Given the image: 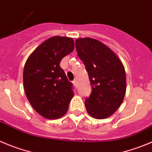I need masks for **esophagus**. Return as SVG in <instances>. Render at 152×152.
<instances>
[{
  "instance_id": "1",
  "label": "esophagus",
  "mask_w": 152,
  "mask_h": 152,
  "mask_svg": "<svg viewBox=\"0 0 152 152\" xmlns=\"http://www.w3.org/2000/svg\"><path fill=\"white\" fill-rule=\"evenodd\" d=\"M73 84H74V86H75V88H77V80H73Z\"/></svg>"
}]
</instances>
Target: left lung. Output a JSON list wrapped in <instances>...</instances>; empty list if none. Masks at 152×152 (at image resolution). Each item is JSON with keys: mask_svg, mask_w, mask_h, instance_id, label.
I'll use <instances>...</instances> for the list:
<instances>
[{"mask_svg": "<svg viewBox=\"0 0 152 152\" xmlns=\"http://www.w3.org/2000/svg\"><path fill=\"white\" fill-rule=\"evenodd\" d=\"M75 47L92 86L90 95L85 101L86 110L95 118L110 117L120 107L125 95L123 64L110 48L99 40L77 39Z\"/></svg>", "mask_w": 152, "mask_h": 152, "instance_id": "obj_1", "label": "left lung"}]
</instances>
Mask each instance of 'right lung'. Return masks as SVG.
Listing matches in <instances>:
<instances>
[{
  "label": "right lung",
  "instance_id": "right-lung-1",
  "mask_svg": "<svg viewBox=\"0 0 152 152\" xmlns=\"http://www.w3.org/2000/svg\"><path fill=\"white\" fill-rule=\"evenodd\" d=\"M73 39L53 37L27 58L23 72L26 96L34 110L48 119L63 116L74 96L72 83L60 68L62 59L73 51Z\"/></svg>",
  "mask_w": 152,
  "mask_h": 152
}]
</instances>
